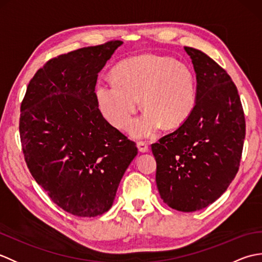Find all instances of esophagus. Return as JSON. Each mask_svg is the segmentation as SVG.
<instances>
[{"mask_svg": "<svg viewBox=\"0 0 262 262\" xmlns=\"http://www.w3.org/2000/svg\"><path fill=\"white\" fill-rule=\"evenodd\" d=\"M137 147H138V151H140L141 153H147L149 151L148 145H147L146 143H144V142H138L137 143Z\"/></svg>", "mask_w": 262, "mask_h": 262, "instance_id": "obj_1", "label": "esophagus"}]
</instances>
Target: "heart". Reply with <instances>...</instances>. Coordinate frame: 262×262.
I'll use <instances>...</instances> for the list:
<instances>
[{
    "label": "heart",
    "mask_w": 262,
    "mask_h": 262,
    "mask_svg": "<svg viewBox=\"0 0 262 262\" xmlns=\"http://www.w3.org/2000/svg\"><path fill=\"white\" fill-rule=\"evenodd\" d=\"M115 80L100 79L96 99L103 117L124 129L141 99L145 110L129 126L136 138L152 137L162 125L176 128L185 122L196 105V79L187 65L174 58L142 54L116 66Z\"/></svg>",
    "instance_id": "b5f03b06"
}]
</instances>
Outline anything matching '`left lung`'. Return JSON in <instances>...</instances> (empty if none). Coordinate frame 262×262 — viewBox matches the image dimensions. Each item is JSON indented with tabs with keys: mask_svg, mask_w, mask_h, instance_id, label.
Here are the masks:
<instances>
[{
	"mask_svg": "<svg viewBox=\"0 0 262 262\" xmlns=\"http://www.w3.org/2000/svg\"><path fill=\"white\" fill-rule=\"evenodd\" d=\"M185 51L196 72V105L178 129L153 144L152 152L161 198L190 213L213 204L235 178L246 120L230 75L205 53Z\"/></svg>",
	"mask_w": 262,
	"mask_h": 262,
	"instance_id": "left-lung-1",
	"label": "left lung"
}]
</instances>
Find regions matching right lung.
I'll use <instances>...</instances> for the list:
<instances>
[{"instance_id":"1","label":"right lung","mask_w":262,"mask_h":262,"mask_svg":"<svg viewBox=\"0 0 262 262\" xmlns=\"http://www.w3.org/2000/svg\"><path fill=\"white\" fill-rule=\"evenodd\" d=\"M122 41L84 47L49 60L32 77L20 115L22 151L33 179L70 214L96 217L114 204L137 155L96 99L98 73Z\"/></svg>"}]
</instances>
